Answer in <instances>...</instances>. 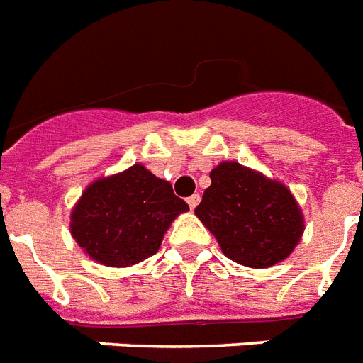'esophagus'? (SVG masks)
Segmentation results:
<instances>
[{"instance_id":"1","label":"esophagus","mask_w":363,"mask_h":363,"mask_svg":"<svg viewBox=\"0 0 363 363\" xmlns=\"http://www.w3.org/2000/svg\"><path fill=\"white\" fill-rule=\"evenodd\" d=\"M186 201H188V205H190V209H196L199 203V194H194V196H190Z\"/></svg>"}]
</instances>
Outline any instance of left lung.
Here are the masks:
<instances>
[{
    "label": "left lung",
    "mask_w": 363,
    "mask_h": 363,
    "mask_svg": "<svg viewBox=\"0 0 363 363\" xmlns=\"http://www.w3.org/2000/svg\"><path fill=\"white\" fill-rule=\"evenodd\" d=\"M209 177L211 186L194 213L224 256L254 269L286 259L305 230L290 188L238 162H222Z\"/></svg>",
    "instance_id": "obj_1"
}]
</instances>
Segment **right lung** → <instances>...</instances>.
Masks as SVG:
<instances>
[{
  "label": "right lung",
  "instance_id": "1",
  "mask_svg": "<svg viewBox=\"0 0 363 363\" xmlns=\"http://www.w3.org/2000/svg\"><path fill=\"white\" fill-rule=\"evenodd\" d=\"M188 205L143 164L90 182L71 209L82 252L107 267H130L158 252L164 233Z\"/></svg>",
  "mask_w": 363,
  "mask_h": 363
}]
</instances>
